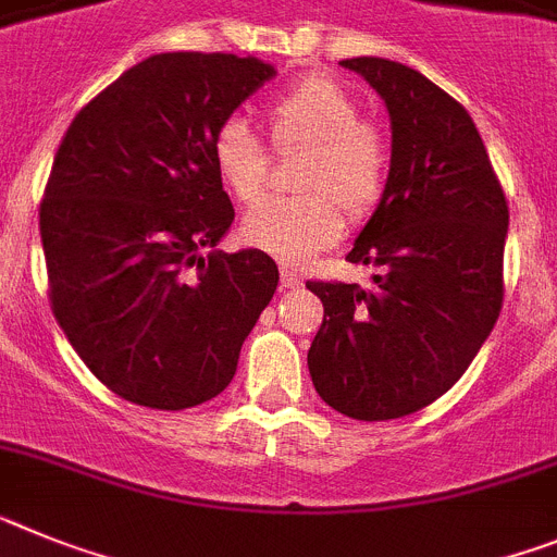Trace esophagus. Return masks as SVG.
Here are the masks:
<instances>
[{"mask_svg":"<svg viewBox=\"0 0 557 557\" xmlns=\"http://www.w3.org/2000/svg\"><path fill=\"white\" fill-rule=\"evenodd\" d=\"M280 277H283L285 288H299V285H302V277L297 274V269H288V265L280 269Z\"/></svg>","mask_w":557,"mask_h":557,"instance_id":"obj_1","label":"esophagus"}]
</instances>
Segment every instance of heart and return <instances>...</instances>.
<instances>
[{
    "label": "heart",
    "instance_id": "obj_1",
    "mask_svg": "<svg viewBox=\"0 0 557 557\" xmlns=\"http://www.w3.org/2000/svg\"><path fill=\"white\" fill-rule=\"evenodd\" d=\"M277 145H308L299 187L292 198H263L240 221L251 246L283 263H306L336 244L345 219L370 215L379 207L389 173V151L372 125L361 123L359 103L331 77L311 75L274 95L265 106ZM212 164L226 190L240 201L260 193L265 148L244 117H226L210 143Z\"/></svg>",
    "mask_w": 557,
    "mask_h": 557
}]
</instances>
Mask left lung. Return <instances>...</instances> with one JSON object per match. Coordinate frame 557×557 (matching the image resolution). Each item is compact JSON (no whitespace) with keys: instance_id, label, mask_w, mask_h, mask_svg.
Instances as JSON below:
<instances>
[{"instance_id":"1","label":"left lung","mask_w":557,"mask_h":557,"mask_svg":"<svg viewBox=\"0 0 557 557\" xmlns=\"http://www.w3.org/2000/svg\"><path fill=\"white\" fill-rule=\"evenodd\" d=\"M338 64L384 100L393 157L347 251L375 269L372 285L306 283L325 306L308 370L336 412L393 420L448 393L491 336L510 215L480 132L451 95L386 58Z\"/></svg>"}]
</instances>
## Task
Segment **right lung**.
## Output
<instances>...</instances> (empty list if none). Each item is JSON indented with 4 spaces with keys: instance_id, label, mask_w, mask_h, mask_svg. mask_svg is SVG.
Returning a JSON list of instances; mask_svg holds the SVG:
<instances>
[{
    "instance_id": "1",
    "label": "right lung",
    "mask_w": 557,
    "mask_h": 557,
    "mask_svg": "<svg viewBox=\"0 0 557 557\" xmlns=\"http://www.w3.org/2000/svg\"><path fill=\"white\" fill-rule=\"evenodd\" d=\"M274 75L251 55L159 52L61 139L38 215L52 313L120 398L176 412L224 393L277 292L265 251L215 249L235 210L210 151L215 128Z\"/></svg>"
}]
</instances>
